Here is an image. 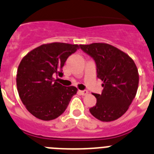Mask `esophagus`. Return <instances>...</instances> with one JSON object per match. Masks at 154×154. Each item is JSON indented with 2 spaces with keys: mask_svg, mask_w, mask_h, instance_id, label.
<instances>
[{
  "mask_svg": "<svg viewBox=\"0 0 154 154\" xmlns=\"http://www.w3.org/2000/svg\"><path fill=\"white\" fill-rule=\"evenodd\" d=\"M79 93L80 95H82V96H85V95H87V94H88V91L87 90H79Z\"/></svg>",
  "mask_w": 154,
  "mask_h": 154,
  "instance_id": "obj_1",
  "label": "esophagus"
}]
</instances>
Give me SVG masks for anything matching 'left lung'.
I'll use <instances>...</instances> for the list:
<instances>
[{
    "label": "left lung",
    "mask_w": 154,
    "mask_h": 154,
    "mask_svg": "<svg viewBox=\"0 0 154 154\" xmlns=\"http://www.w3.org/2000/svg\"><path fill=\"white\" fill-rule=\"evenodd\" d=\"M95 60L97 77L103 81L101 95L93 94L96 104L89 109L99 120L111 122L121 117L137 94L139 73L135 62L127 54L106 43L80 45Z\"/></svg>",
    "instance_id": "left-lung-1"
}]
</instances>
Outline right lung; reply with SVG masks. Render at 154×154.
<instances>
[{"label":"right lung","instance_id":"right-lung-1","mask_svg":"<svg viewBox=\"0 0 154 154\" xmlns=\"http://www.w3.org/2000/svg\"><path fill=\"white\" fill-rule=\"evenodd\" d=\"M78 48V45L62 42L42 45L29 51L19 64L16 78L19 96L28 112L38 119H56L77 92L76 87L54 82L53 75H63L65 61Z\"/></svg>","mask_w":154,"mask_h":154}]
</instances>
